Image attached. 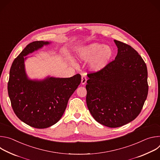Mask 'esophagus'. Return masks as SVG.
<instances>
[{"label":"esophagus","instance_id":"obj_1","mask_svg":"<svg viewBox=\"0 0 160 160\" xmlns=\"http://www.w3.org/2000/svg\"><path fill=\"white\" fill-rule=\"evenodd\" d=\"M87 82V77H86V75L85 74H83L82 76V81H81V83L82 85H84Z\"/></svg>","mask_w":160,"mask_h":160}]
</instances>
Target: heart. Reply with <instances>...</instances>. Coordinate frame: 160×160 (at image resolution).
Listing matches in <instances>:
<instances>
[{"instance_id":"heart-1","label":"heart","mask_w":160,"mask_h":160,"mask_svg":"<svg viewBox=\"0 0 160 160\" xmlns=\"http://www.w3.org/2000/svg\"><path fill=\"white\" fill-rule=\"evenodd\" d=\"M112 55V50L101 43L94 42L81 48L77 52V58L83 61L90 62V66L94 71L101 70L108 64Z\"/></svg>"}]
</instances>
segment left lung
<instances>
[{
  "instance_id": "1",
  "label": "left lung",
  "mask_w": 160,
  "mask_h": 160,
  "mask_svg": "<svg viewBox=\"0 0 160 160\" xmlns=\"http://www.w3.org/2000/svg\"><path fill=\"white\" fill-rule=\"evenodd\" d=\"M118 54L98 72L87 74L86 102L94 118L110 127L137 118L148 94L147 66L130 45L115 40Z\"/></svg>"
}]
</instances>
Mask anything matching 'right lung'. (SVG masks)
I'll return each mask as SVG.
<instances>
[{"mask_svg": "<svg viewBox=\"0 0 160 160\" xmlns=\"http://www.w3.org/2000/svg\"><path fill=\"white\" fill-rule=\"evenodd\" d=\"M50 42H31L14 60L8 85L12 109L18 118L30 127L45 128L62 117L68 100L81 82V75L70 78L48 77L43 80L28 78L24 58Z\"/></svg>", "mask_w": 160, "mask_h": 160, "instance_id": "right-lung-1", "label": "right lung"}]
</instances>
